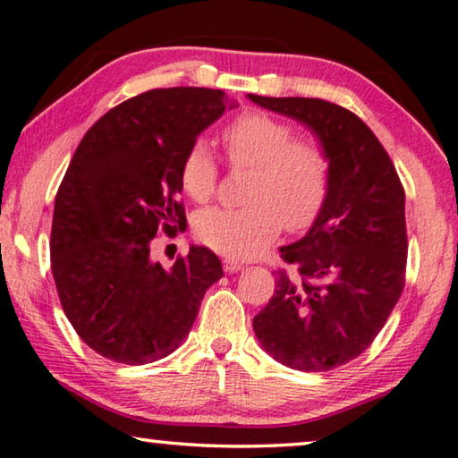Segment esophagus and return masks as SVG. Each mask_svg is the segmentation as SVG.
<instances>
[{
    "label": "esophagus",
    "instance_id": "1",
    "mask_svg": "<svg viewBox=\"0 0 458 458\" xmlns=\"http://www.w3.org/2000/svg\"><path fill=\"white\" fill-rule=\"evenodd\" d=\"M223 267H225V272H229V274H233V272H239V269H243V266L239 264V261H233V259H225V261H223Z\"/></svg>",
    "mask_w": 458,
    "mask_h": 458
}]
</instances>
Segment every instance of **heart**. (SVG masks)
<instances>
[{
  "label": "heart",
  "mask_w": 458,
  "mask_h": 458,
  "mask_svg": "<svg viewBox=\"0 0 458 458\" xmlns=\"http://www.w3.org/2000/svg\"><path fill=\"white\" fill-rule=\"evenodd\" d=\"M231 166L253 168L243 208H205L192 221L194 235L229 258H256L288 231L317 219L331 186V158L320 141L298 138L294 125L266 111L239 114L223 131ZM219 166L205 141H194L180 162V186L192 200L215 197Z\"/></svg>",
  "instance_id": "b5f03b06"
}]
</instances>
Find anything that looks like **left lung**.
<instances>
[{"label": "left lung", "mask_w": 458, "mask_h": 458, "mask_svg": "<svg viewBox=\"0 0 458 458\" xmlns=\"http://www.w3.org/2000/svg\"><path fill=\"white\" fill-rule=\"evenodd\" d=\"M317 133L331 158V186L312 227L280 247L296 276L253 317L269 355L298 371H328L363 353L384 328L406 282V194L369 127L341 105L306 97L247 95Z\"/></svg>", "instance_id": "left-lung-1"}]
</instances>
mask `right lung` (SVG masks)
<instances>
[{
  "mask_svg": "<svg viewBox=\"0 0 458 458\" xmlns=\"http://www.w3.org/2000/svg\"><path fill=\"white\" fill-rule=\"evenodd\" d=\"M237 107L219 89H152L109 109L85 133L58 186L50 267L66 318L95 353L144 365L178 349L219 258L192 245L172 267L149 259L186 215L180 162L199 133Z\"/></svg>",
  "mask_w": 458,
  "mask_h": 458,
  "instance_id": "1",
  "label": "right lung"
}]
</instances>
